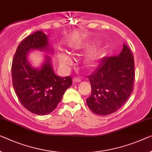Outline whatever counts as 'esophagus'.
Returning a JSON list of instances; mask_svg holds the SVG:
<instances>
[{
    "mask_svg": "<svg viewBox=\"0 0 152 152\" xmlns=\"http://www.w3.org/2000/svg\"><path fill=\"white\" fill-rule=\"evenodd\" d=\"M73 80L74 82H80V81H81V79L80 77H74Z\"/></svg>",
    "mask_w": 152,
    "mask_h": 152,
    "instance_id": "obj_1",
    "label": "esophagus"
}]
</instances>
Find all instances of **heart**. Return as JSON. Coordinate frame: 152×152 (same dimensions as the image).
Listing matches in <instances>:
<instances>
[{
	"label": "heart",
	"instance_id": "b5f03b06",
	"mask_svg": "<svg viewBox=\"0 0 152 152\" xmlns=\"http://www.w3.org/2000/svg\"><path fill=\"white\" fill-rule=\"evenodd\" d=\"M86 48V45H83V43H75L73 44L71 46V48L74 51H79L81 50H83L84 48ZM100 57V52H91L89 55H88L87 61L88 63L90 65H93L99 60ZM58 60H59V62L62 65H64V66H66V65H69L71 63V60L70 57L66 53L60 52L58 53Z\"/></svg>",
	"mask_w": 152,
	"mask_h": 152
}]
</instances>
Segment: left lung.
<instances>
[{
  "label": "left lung",
  "mask_w": 152,
  "mask_h": 152,
  "mask_svg": "<svg viewBox=\"0 0 152 152\" xmlns=\"http://www.w3.org/2000/svg\"><path fill=\"white\" fill-rule=\"evenodd\" d=\"M134 77V57L124 44L120 54L102 58L96 71L88 77L92 93L86 102L90 110L107 115L120 109L131 94Z\"/></svg>",
  "instance_id": "obj_1"
}]
</instances>
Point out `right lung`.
Segmentation results:
<instances>
[{
  "label": "right lung",
  "instance_id": "add662e5",
  "mask_svg": "<svg viewBox=\"0 0 152 152\" xmlns=\"http://www.w3.org/2000/svg\"><path fill=\"white\" fill-rule=\"evenodd\" d=\"M31 50L52 52L48 37L42 31L28 36L18 45L11 66L13 86L27 110L37 115H46L56 108L64 92L72 85V78L55 75L50 56H46L41 69L33 68L27 60Z\"/></svg>",
  "mask_w": 152,
  "mask_h": 152
}]
</instances>
